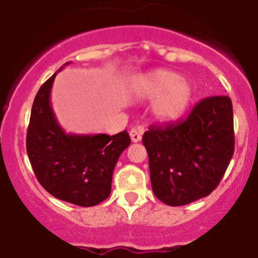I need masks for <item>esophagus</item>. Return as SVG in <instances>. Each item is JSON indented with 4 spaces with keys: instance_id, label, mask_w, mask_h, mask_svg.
<instances>
[{
    "instance_id": "obj_1",
    "label": "esophagus",
    "mask_w": 258,
    "mask_h": 258,
    "mask_svg": "<svg viewBox=\"0 0 258 258\" xmlns=\"http://www.w3.org/2000/svg\"><path fill=\"white\" fill-rule=\"evenodd\" d=\"M141 134H143V128H132L130 131V136L134 143H139L141 140Z\"/></svg>"
}]
</instances>
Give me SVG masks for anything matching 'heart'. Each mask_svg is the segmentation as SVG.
<instances>
[{"label":"heart","instance_id":"1","mask_svg":"<svg viewBox=\"0 0 258 258\" xmlns=\"http://www.w3.org/2000/svg\"><path fill=\"white\" fill-rule=\"evenodd\" d=\"M135 96L141 100H154L152 115L159 124H172L186 114L194 96V87L180 74L157 69L136 78L132 85Z\"/></svg>","mask_w":258,"mask_h":258}]
</instances>
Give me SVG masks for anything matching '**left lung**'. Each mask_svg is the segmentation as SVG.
Returning a JSON list of instances; mask_svg holds the SVG:
<instances>
[{"label": "left lung", "mask_w": 258, "mask_h": 258, "mask_svg": "<svg viewBox=\"0 0 258 258\" xmlns=\"http://www.w3.org/2000/svg\"><path fill=\"white\" fill-rule=\"evenodd\" d=\"M154 196L177 207L210 196L234 154L233 104L212 96L181 123L153 126L143 136Z\"/></svg>", "instance_id": "1"}]
</instances>
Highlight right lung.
<instances>
[{
  "label": "right lung",
  "instance_id": "obj_1",
  "mask_svg": "<svg viewBox=\"0 0 258 258\" xmlns=\"http://www.w3.org/2000/svg\"><path fill=\"white\" fill-rule=\"evenodd\" d=\"M56 74L41 86L33 101L27 132L28 157L37 180L51 196L91 207L110 196L113 171L131 139L127 131L113 136L67 134L50 101Z\"/></svg>",
  "mask_w": 258,
  "mask_h": 258
}]
</instances>
